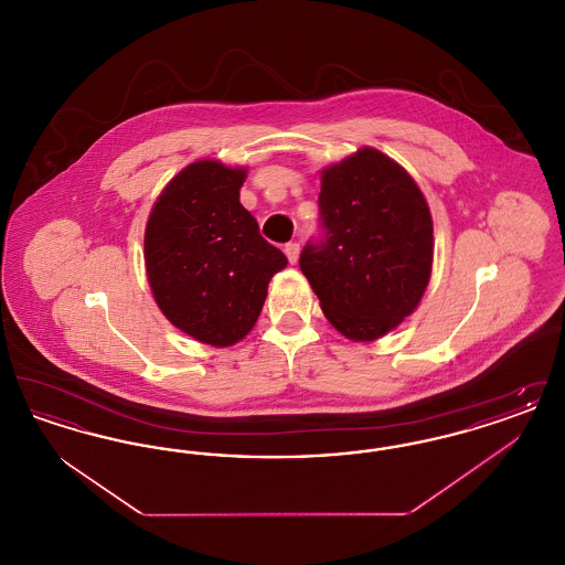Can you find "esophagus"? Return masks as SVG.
Wrapping results in <instances>:
<instances>
[{
    "mask_svg": "<svg viewBox=\"0 0 565 565\" xmlns=\"http://www.w3.org/2000/svg\"><path fill=\"white\" fill-rule=\"evenodd\" d=\"M284 252H286V256H288L290 265H296V260H298V254H300V243H286V245H284Z\"/></svg>",
    "mask_w": 565,
    "mask_h": 565,
    "instance_id": "esophagus-1",
    "label": "esophagus"
}]
</instances>
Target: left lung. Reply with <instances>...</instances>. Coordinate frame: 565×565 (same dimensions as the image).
I'll return each instance as SVG.
<instances>
[{
	"instance_id": "obj_1",
	"label": "left lung",
	"mask_w": 565,
	"mask_h": 565,
	"mask_svg": "<svg viewBox=\"0 0 565 565\" xmlns=\"http://www.w3.org/2000/svg\"><path fill=\"white\" fill-rule=\"evenodd\" d=\"M320 228L300 270L341 334L373 341L415 311L431 273L428 203L398 162L373 148L322 173Z\"/></svg>"
}]
</instances>
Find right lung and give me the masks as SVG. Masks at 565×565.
<instances>
[{
    "instance_id": "add662e5",
    "label": "right lung",
    "mask_w": 565,
    "mask_h": 565,
    "mask_svg": "<svg viewBox=\"0 0 565 565\" xmlns=\"http://www.w3.org/2000/svg\"><path fill=\"white\" fill-rule=\"evenodd\" d=\"M245 169L192 162L162 190L146 226V270L164 318L226 348L258 320L267 286L288 265L239 203Z\"/></svg>"
}]
</instances>
